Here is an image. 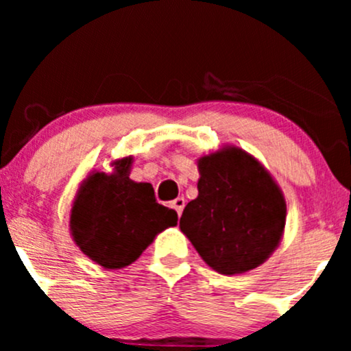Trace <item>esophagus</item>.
<instances>
[{"mask_svg": "<svg viewBox=\"0 0 351 351\" xmlns=\"http://www.w3.org/2000/svg\"><path fill=\"white\" fill-rule=\"evenodd\" d=\"M171 206L175 208V211L178 213V216H181V213H183V209H184V198H176V199H173Z\"/></svg>", "mask_w": 351, "mask_h": 351, "instance_id": "esophagus-1", "label": "esophagus"}]
</instances>
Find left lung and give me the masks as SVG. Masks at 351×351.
I'll return each instance as SVG.
<instances>
[{"label":"left lung","instance_id":"8db88e82","mask_svg":"<svg viewBox=\"0 0 351 351\" xmlns=\"http://www.w3.org/2000/svg\"><path fill=\"white\" fill-rule=\"evenodd\" d=\"M198 168V198L184 206L181 231L217 272L232 276L261 265L285 226L279 186L239 148L203 156Z\"/></svg>","mask_w":351,"mask_h":351}]
</instances>
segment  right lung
Returning a JSON list of instances; mask_svg holds the SVG:
<instances>
[{
    "instance_id": "add662e5",
    "label": "right lung",
    "mask_w": 351,
    "mask_h": 351,
    "mask_svg": "<svg viewBox=\"0 0 351 351\" xmlns=\"http://www.w3.org/2000/svg\"><path fill=\"white\" fill-rule=\"evenodd\" d=\"M132 158L112 175L94 173L80 188L71 231L80 251L106 269H122L140 257L163 229L175 226V209L160 204L150 183L128 178Z\"/></svg>"
}]
</instances>
